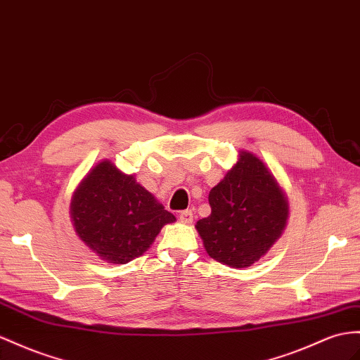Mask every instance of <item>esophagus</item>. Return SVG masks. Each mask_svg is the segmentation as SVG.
Returning a JSON list of instances; mask_svg holds the SVG:
<instances>
[{"instance_id":"esophagus-1","label":"esophagus","mask_w":360,"mask_h":360,"mask_svg":"<svg viewBox=\"0 0 360 360\" xmlns=\"http://www.w3.org/2000/svg\"><path fill=\"white\" fill-rule=\"evenodd\" d=\"M179 220H181L182 224H191L193 222V211L191 210L181 211V213H179Z\"/></svg>"}]
</instances>
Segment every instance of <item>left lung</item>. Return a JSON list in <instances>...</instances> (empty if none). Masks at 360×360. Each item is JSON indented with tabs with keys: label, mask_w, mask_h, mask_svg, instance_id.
Returning a JSON list of instances; mask_svg holds the SVG:
<instances>
[{
	"label": "left lung",
	"mask_w": 360,
	"mask_h": 360,
	"mask_svg": "<svg viewBox=\"0 0 360 360\" xmlns=\"http://www.w3.org/2000/svg\"><path fill=\"white\" fill-rule=\"evenodd\" d=\"M208 202L211 214L198 220L196 229L211 259L229 268L259 262L288 225V198L251 152H240L234 167L211 188Z\"/></svg>",
	"instance_id": "8db88e82"
}]
</instances>
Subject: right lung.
I'll use <instances>...</instances> for the list:
<instances>
[{
  "mask_svg": "<svg viewBox=\"0 0 360 360\" xmlns=\"http://www.w3.org/2000/svg\"><path fill=\"white\" fill-rule=\"evenodd\" d=\"M71 220L80 240L108 263L124 264L143 255L174 216L134 174L105 160L82 179L71 199Z\"/></svg>",
  "mask_w": 360,
  "mask_h": 360,
  "instance_id": "1",
  "label": "right lung"
}]
</instances>
